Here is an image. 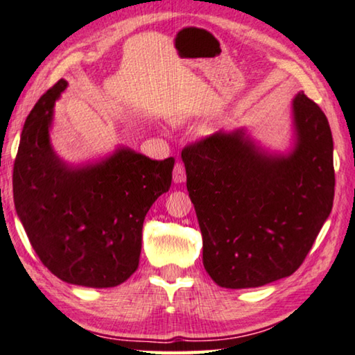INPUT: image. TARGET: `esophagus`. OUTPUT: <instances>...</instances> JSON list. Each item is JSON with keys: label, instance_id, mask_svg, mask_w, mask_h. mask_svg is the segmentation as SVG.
<instances>
[{"label": "esophagus", "instance_id": "esophagus-1", "mask_svg": "<svg viewBox=\"0 0 355 355\" xmlns=\"http://www.w3.org/2000/svg\"><path fill=\"white\" fill-rule=\"evenodd\" d=\"M187 180V173H184V166L182 162H177L173 167V183H183Z\"/></svg>", "mask_w": 355, "mask_h": 355}]
</instances>
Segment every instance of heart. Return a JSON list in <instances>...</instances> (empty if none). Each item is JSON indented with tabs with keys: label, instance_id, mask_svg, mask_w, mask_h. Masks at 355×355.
<instances>
[{
	"label": "heart",
	"instance_id": "heart-1",
	"mask_svg": "<svg viewBox=\"0 0 355 355\" xmlns=\"http://www.w3.org/2000/svg\"><path fill=\"white\" fill-rule=\"evenodd\" d=\"M177 121H180V120H178V118H177Z\"/></svg>",
	"mask_w": 355,
	"mask_h": 355
}]
</instances>
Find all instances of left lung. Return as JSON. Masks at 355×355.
Masks as SVG:
<instances>
[{
  "mask_svg": "<svg viewBox=\"0 0 355 355\" xmlns=\"http://www.w3.org/2000/svg\"><path fill=\"white\" fill-rule=\"evenodd\" d=\"M182 159L204 239L202 261L218 286L259 288L302 266L335 194L334 139L319 105L295 94L283 151L239 128L189 145Z\"/></svg>",
  "mask_w": 355,
  "mask_h": 355,
  "instance_id": "8db88e82",
  "label": "left lung"
}]
</instances>
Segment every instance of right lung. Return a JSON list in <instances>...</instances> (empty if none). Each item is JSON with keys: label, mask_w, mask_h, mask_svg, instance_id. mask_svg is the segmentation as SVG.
<instances>
[{"label": "right lung", "mask_w": 355, "mask_h": 355, "mask_svg": "<svg viewBox=\"0 0 355 355\" xmlns=\"http://www.w3.org/2000/svg\"><path fill=\"white\" fill-rule=\"evenodd\" d=\"M66 88L61 78L26 118L14 164L15 210L55 277L83 288H115L139 267L144 219L171 188L175 159H150L125 145L92 161L63 159L50 131Z\"/></svg>", "instance_id": "1"}]
</instances>
